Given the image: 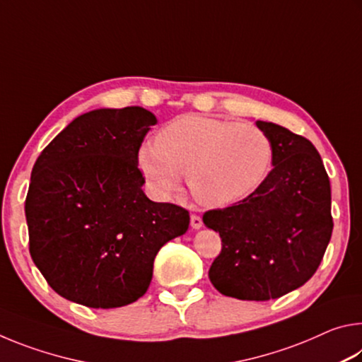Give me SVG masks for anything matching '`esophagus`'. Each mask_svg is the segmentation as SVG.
Returning a JSON list of instances; mask_svg holds the SVG:
<instances>
[{
    "label": "esophagus",
    "instance_id": "1",
    "mask_svg": "<svg viewBox=\"0 0 362 362\" xmlns=\"http://www.w3.org/2000/svg\"><path fill=\"white\" fill-rule=\"evenodd\" d=\"M189 223H192V228L198 230V228H201V226H203V218H201L199 216H196V214H193L192 218H189Z\"/></svg>",
    "mask_w": 362,
    "mask_h": 362
}]
</instances>
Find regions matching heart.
I'll return each mask as SVG.
<instances>
[{
  "mask_svg": "<svg viewBox=\"0 0 362 362\" xmlns=\"http://www.w3.org/2000/svg\"><path fill=\"white\" fill-rule=\"evenodd\" d=\"M272 156V140L257 126L185 115L164 126L155 145L140 146L137 164L161 196L179 193L188 175L198 203L225 207L260 185Z\"/></svg>",
  "mask_w": 362,
  "mask_h": 362,
  "instance_id": "obj_1",
  "label": "heart"
}]
</instances>
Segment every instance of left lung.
Returning <instances> with one entry per match:
<instances>
[{"mask_svg": "<svg viewBox=\"0 0 362 362\" xmlns=\"http://www.w3.org/2000/svg\"><path fill=\"white\" fill-rule=\"evenodd\" d=\"M272 140L273 169L254 193L203 222L218 231L222 252L209 279L226 297L279 298L313 274L332 236L330 182L308 139L274 122L257 121Z\"/></svg>", "mask_w": 362, "mask_h": 362, "instance_id": "1", "label": "left lung"}]
</instances>
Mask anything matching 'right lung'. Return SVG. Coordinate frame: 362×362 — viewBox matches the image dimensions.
<instances>
[{"label":"right lung","mask_w":362,"mask_h":362,"mask_svg":"<svg viewBox=\"0 0 362 362\" xmlns=\"http://www.w3.org/2000/svg\"><path fill=\"white\" fill-rule=\"evenodd\" d=\"M156 116L100 108L73 119L36 159L25 199L30 255L59 296L118 308L148 289L153 262L188 230L180 206L146 198L137 151Z\"/></svg>","instance_id":"add662e5"}]
</instances>
